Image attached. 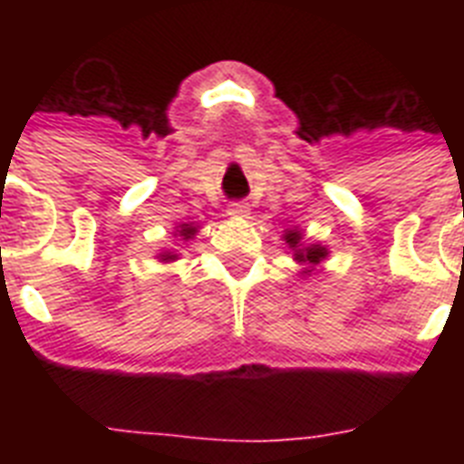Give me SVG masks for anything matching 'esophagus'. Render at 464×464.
<instances>
[{"label":"esophagus","mask_w":464,"mask_h":464,"mask_svg":"<svg viewBox=\"0 0 464 464\" xmlns=\"http://www.w3.org/2000/svg\"><path fill=\"white\" fill-rule=\"evenodd\" d=\"M226 211H228V217H233V218H246L247 214H250V209H247L243 202H231Z\"/></svg>","instance_id":"1"}]
</instances>
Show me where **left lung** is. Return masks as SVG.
<instances>
[{"label":"left lung","mask_w":464,"mask_h":464,"mask_svg":"<svg viewBox=\"0 0 464 464\" xmlns=\"http://www.w3.org/2000/svg\"><path fill=\"white\" fill-rule=\"evenodd\" d=\"M286 243H289L296 253H294V257H296L298 262H308V265H317V262L323 260L324 255H327V250L320 246H310V247H298V243H301V233L296 231H289L286 233Z\"/></svg>","instance_id":"1"}]
</instances>
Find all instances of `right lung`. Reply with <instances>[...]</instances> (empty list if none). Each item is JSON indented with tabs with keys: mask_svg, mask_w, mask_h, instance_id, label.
Here are the masks:
<instances>
[{
	"mask_svg": "<svg viewBox=\"0 0 464 464\" xmlns=\"http://www.w3.org/2000/svg\"><path fill=\"white\" fill-rule=\"evenodd\" d=\"M180 236H182V238H192V236H195V228H192L189 224H182L180 226ZM160 257H163V260H173L175 255L166 253V255H160Z\"/></svg>",
	"mask_w": 464,
	"mask_h": 464,
	"instance_id": "add662e5",
	"label": "right lung"
}]
</instances>
